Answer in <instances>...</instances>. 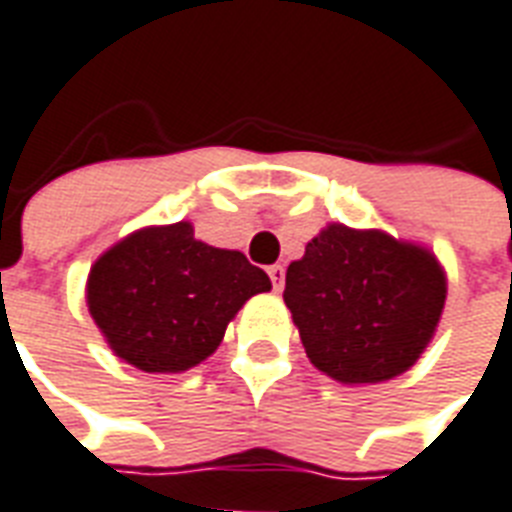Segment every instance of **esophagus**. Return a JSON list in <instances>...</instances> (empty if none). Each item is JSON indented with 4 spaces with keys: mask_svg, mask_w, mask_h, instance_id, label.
Returning <instances> with one entry per match:
<instances>
[{
    "mask_svg": "<svg viewBox=\"0 0 512 512\" xmlns=\"http://www.w3.org/2000/svg\"><path fill=\"white\" fill-rule=\"evenodd\" d=\"M268 276H271L273 281V289L281 292V289H284V268H281V265H271V268H268Z\"/></svg>",
    "mask_w": 512,
    "mask_h": 512,
    "instance_id": "esophagus-1",
    "label": "esophagus"
}]
</instances>
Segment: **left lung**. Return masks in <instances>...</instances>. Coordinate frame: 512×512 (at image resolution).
<instances>
[{
  "mask_svg": "<svg viewBox=\"0 0 512 512\" xmlns=\"http://www.w3.org/2000/svg\"><path fill=\"white\" fill-rule=\"evenodd\" d=\"M446 300L436 255L332 223L287 268L284 303L311 364L345 385L385 382L428 348Z\"/></svg>",
  "mask_w": 512,
  "mask_h": 512,
  "instance_id": "1",
  "label": "left lung"
}]
</instances>
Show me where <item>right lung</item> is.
<instances>
[{
  "label": "right lung",
  "instance_id": "add662e5",
  "mask_svg": "<svg viewBox=\"0 0 512 512\" xmlns=\"http://www.w3.org/2000/svg\"><path fill=\"white\" fill-rule=\"evenodd\" d=\"M271 279L236 249L193 239L191 223L130 233L90 268L87 308L116 356L151 374L212 356L228 321Z\"/></svg>",
  "mask_w": 512,
  "mask_h": 512
}]
</instances>
